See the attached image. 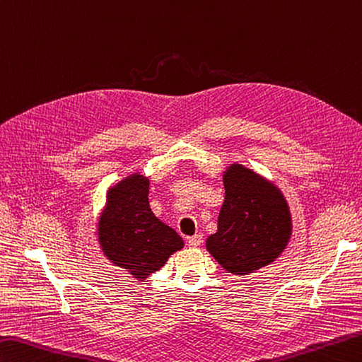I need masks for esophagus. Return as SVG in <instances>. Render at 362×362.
Returning <instances> with one entry per match:
<instances>
[{"mask_svg": "<svg viewBox=\"0 0 362 362\" xmlns=\"http://www.w3.org/2000/svg\"><path fill=\"white\" fill-rule=\"evenodd\" d=\"M187 242L189 246H199L202 243V235L201 233H196V235H193V237H188Z\"/></svg>", "mask_w": 362, "mask_h": 362, "instance_id": "obj_1", "label": "esophagus"}]
</instances>
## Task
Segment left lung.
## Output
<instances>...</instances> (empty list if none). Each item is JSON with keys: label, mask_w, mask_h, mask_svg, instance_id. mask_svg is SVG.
<instances>
[{"label": "left lung", "mask_w": 362, "mask_h": 362, "mask_svg": "<svg viewBox=\"0 0 362 362\" xmlns=\"http://www.w3.org/2000/svg\"><path fill=\"white\" fill-rule=\"evenodd\" d=\"M223 182L218 230L205 246L224 270L250 274L286 250L292 235L288 205L278 187L238 163L226 169Z\"/></svg>", "instance_id": "left-lung-1"}]
</instances>
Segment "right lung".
<instances>
[{
	"label": "right lung",
	"instance_id": "add662e5",
	"mask_svg": "<svg viewBox=\"0 0 362 362\" xmlns=\"http://www.w3.org/2000/svg\"><path fill=\"white\" fill-rule=\"evenodd\" d=\"M147 196L148 179L134 173L108 189L98 218L103 254L138 281L158 272L183 247L179 233L152 214Z\"/></svg>",
	"mask_w": 362,
	"mask_h": 362
}]
</instances>
